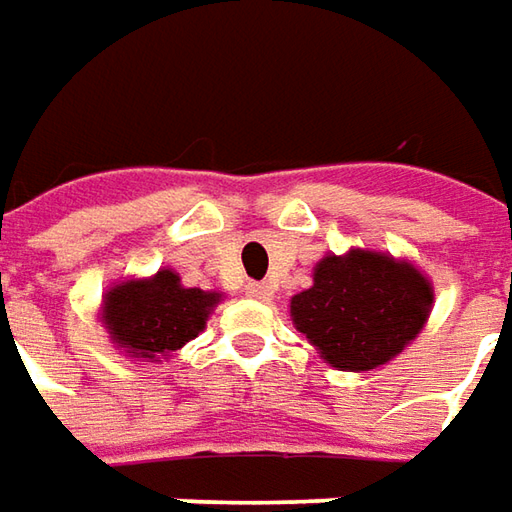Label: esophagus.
I'll use <instances>...</instances> for the list:
<instances>
[{
	"instance_id": "34e87169",
	"label": "esophagus",
	"mask_w": 512,
	"mask_h": 512,
	"mask_svg": "<svg viewBox=\"0 0 512 512\" xmlns=\"http://www.w3.org/2000/svg\"><path fill=\"white\" fill-rule=\"evenodd\" d=\"M245 293L247 296H253V299H259V302H267V299L273 296V287L267 285V282H247Z\"/></svg>"
}]
</instances>
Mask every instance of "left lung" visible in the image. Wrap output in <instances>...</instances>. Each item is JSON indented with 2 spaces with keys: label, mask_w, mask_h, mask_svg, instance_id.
<instances>
[{
  "label": "left lung",
  "mask_w": 512,
  "mask_h": 512,
  "mask_svg": "<svg viewBox=\"0 0 512 512\" xmlns=\"http://www.w3.org/2000/svg\"><path fill=\"white\" fill-rule=\"evenodd\" d=\"M433 285L410 262L376 250L325 256L313 287L290 299L296 330L339 370H373L399 356L430 316Z\"/></svg>",
  "instance_id": "8db88e82"
}]
</instances>
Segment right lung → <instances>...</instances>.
<instances>
[{"label": "right lung", "mask_w": 512, "mask_h": 512, "mask_svg": "<svg viewBox=\"0 0 512 512\" xmlns=\"http://www.w3.org/2000/svg\"><path fill=\"white\" fill-rule=\"evenodd\" d=\"M222 293L185 287L173 270H159L150 279H128L105 293L102 322L110 342L133 359L159 362L182 344L196 339Z\"/></svg>", "instance_id": "obj_1"}]
</instances>
